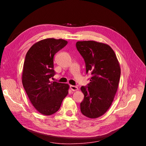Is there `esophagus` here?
<instances>
[{"label":"esophagus","instance_id":"34e87169","mask_svg":"<svg viewBox=\"0 0 146 146\" xmlns=\"http://www.w3.org/2000/svg\"><path fill=\"white\" fill-rule=\"evenodd\" d=\"M70 89H71L72 91H74L78 90V88L77 86H74V85H70Z\"/></svg>","mask_w":146,"mask_h":146}]
</instances>
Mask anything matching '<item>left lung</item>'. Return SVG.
I'll use <instances>...</instances> for the list:
<instances>
[{"instance_id":"1","label":"left lung","mask_w":146,"mask_h":146,"mask_svg":"<svg viewBox=\"0 0 146 146\" xmlns=\"http://www.w3.org/2000/svg\"><path fill=\"white\" fill-rule=\"evenodd\" d=\"M77 50L85 63L86 73L92 77L90 83L82 86L84 94L80 110L90 118L101 116L111 106L117 90L121 69L111 47L94 41H78Z\"/></svg>"}]
</instances>
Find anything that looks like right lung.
I'll use <instances>...</instances> for the list:
<instances>
[{"instance_id": "obj_1", "label": "right lung", "mask_w": 146, "mask_h": 146, "mask_svg": "<svg viewBox=\"0 0 146 146\" xmlns=\"http://www.w3.org/2000/svg\"><path fill=\"white\" fill-rule=\"evenodd\" d=\"M67 44L61 39H43L31 47L25 55L23 85L31 103L44 115L58 111L68 94V84L50 81L55 75L54 55Z\"/></svg>"}]
</instances>
